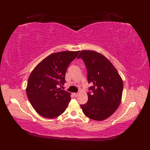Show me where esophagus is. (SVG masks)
I'll list each match as a JSON object with an SVG mask.
<instances>
[{
  "label": "esophagus",
  "instance_id": "obj_1",
  "mask_svg": "<svg viewBox=\"0 0 150 150\" xmlns=\"http://www.w3.org/2000/svg\"><path fill=\"white\" fill-rule=\"evenodd\" d=\"M73 94H74V96L75 97H77V96H78V95H79V94H78V93H74Z\"/></svg>",
  "mask_w": 150,
  "mask_h": 150
}]
</instances>
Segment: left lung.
I'll return each mask as SVG.
<instances>
[{
	"mask_svg": "<svg viewBox=\"0 0 150 150\" xmlns=\"http://www.w3.org/2000/svg\"><path fill=\"white\" fill-rule=\"evenodd\" d=\"M83 60L87 69L88 82L91 84L88 101L81 104L84 114L96 121L111 116L120 104L123 83L118 72L103 54L94 51H81L78 59Z\"/></svg>",
	"mask_w": 150,
	"mask_h": 150,
	"instance_id": "left-lung-1",
	"label": "left lung"
}]
</instances>
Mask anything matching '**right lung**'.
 Wrapping results in <instances>:
<instances>
[{
	"instance_id": "add662e5",
	"label": "right lung",
	"mask_w": 150,
	"mask_h": 150,
	"mask_svg": "<svg viewBox=\"0 0 150 150\" xmlns=\"http://www.w3.org/2000/svg\"><path fill=\"white\" fill-rule=\"evenodd\" d=\"M79 52L51 54L32 71L26 93L32 106L40 116L54 118L66 110L71 100V94L59 87L66 83L67 67Z\"/></svg>"
}]
</instances>
